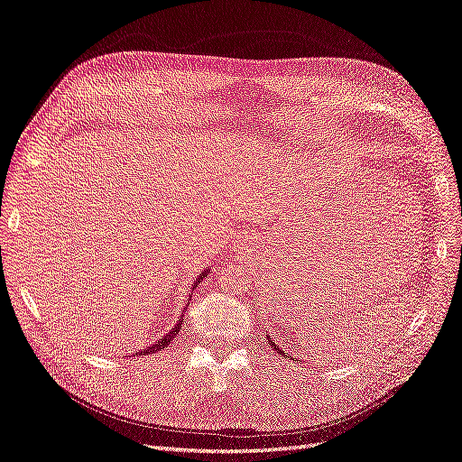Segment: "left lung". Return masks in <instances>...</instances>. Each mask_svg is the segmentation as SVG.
<instances>
[{
	"mask_svg": "<svg viewBox=\"0 0 462 462\" xmlns=\"http://www.w3.org/2000/svg\"><path fill=\"white\" fill-rule=\"evenodd\" d=\"M266 337H268V343H270V346H272V348H274L276 352H280V354H283V356H285V352H283V350H282V348H280V346H278L276 343H272V340H270V335H266ZM293 360H295V357H293Z\"/></svg>",
	"mask_w": 462,
	"mask_h": 462,
	"instance_id": "obj_1",
	"label": "left lung"
}]
</instances>
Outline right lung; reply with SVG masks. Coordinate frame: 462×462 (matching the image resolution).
<instances>
[{"label":"right lung","instance_id":"add662e5","mask_svg":"<svg viewBox=\"0 0 462 462\" xmlns=\"http://www.w3.org/2000/svg\"><path fill=\"white\" fill-rule=\"evenodd\" d=\"M211 274V268L208 266L205 270H201V274L194 280V285H192V289L194 287H198V283L203 280V278H208ZM186 309H188V302H186V306L182 309V314H180V318H184V312H186ZM180 328H182V319H179L173 328H171V331L169 333H165L160 340H156V343L153 345H150V346H146L144 350H139L136 354H153V352H158V350H162V348H165V346H169L171 345V340H173L177 335H179V331H180Z\"/></svg>","mask_w":462,"mask_h":462}]
</instances>
